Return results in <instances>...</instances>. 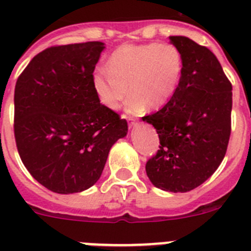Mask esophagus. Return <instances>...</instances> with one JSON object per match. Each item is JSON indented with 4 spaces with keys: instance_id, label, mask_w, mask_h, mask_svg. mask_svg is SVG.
<instances>
[{
    "instance_id": "obj_1",
    "label": "esophagus",
    "mask_w": 251,
    "mask_h": 251,
    "mask_svg": "<svg viewBox=\"0 0 251 251\" xmlns=\"http://www.w3.org/2000/svg\"><path fill=\"white\" fill-rule=\"evenodd\" d=\"M126 120H127V124H128V127H132L135 126V119L131 116H124Z\"/></svg>"
}]
</instances>
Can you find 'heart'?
I'll list each match as a JSON object with an SVG mask.
<instances>
[{
    "label": "heart",
    "instance_id": "1",
    "mask_svg": "<svg viewBox=\"0 0 251 251\" xmlns=\"http://www.w3.org/2000/svg\"><path fill=\"white\" fill-rule=\"evenodd\" d=\"M183 73L182 51L168 43L123 45L108 58L107 68L92 74V87L99 101L110 110L119 108L130 91L126 111L138 113L149 104L162 107L177 92Z\"/></svg>",
    "mask_w": 251,
    "mask_h": 251
}]
</instances>
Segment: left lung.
<instances>
[{
	"label": "left lung",
	"mask_w": 251,
	"mask_h": 251,
	"mask_svg": "<svg viewBox=\"0 0 251 251\" xmlns=\"http://www.w3.org/2000/svg\"><path fill=\"white\" fill-rule=\"evenodd\" d=\"M182 51L177 92L158 112L144 116L160 147L145 165L150 182L169 192H188L212 176L227 150L232 86L215 54L186 36H169Z\"/></svg>",
	"instance_id": "1"
}]
</instances>
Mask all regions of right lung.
<instances>
[{"label": "right lung", "instance_id": "obj_1", "mask_svg": "<svg viewBox=\"0 0 251 251\" xmlns=\"http://www.w3.org/2000/svg\"><path fill=\"white\" fill-rule=\"evenodd\" d=\"M101 41L56 45L27 64L15 87L14 132L24 165L60 195L92 187L127 123L100 103L92 74Z\"/></svg>", "mask_w": 251, "mask_h": 251}]
</instances>
